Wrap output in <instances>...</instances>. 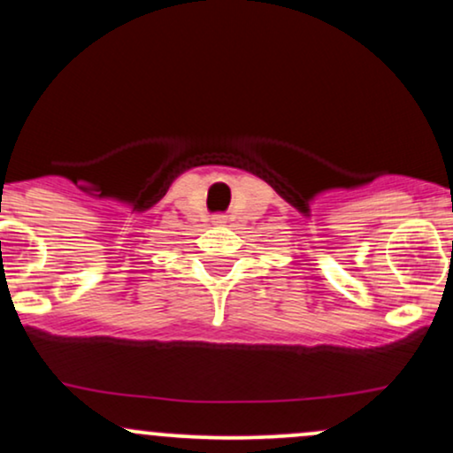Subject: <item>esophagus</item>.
<instances>
[{"mask_svg": "<svg viewBox=\"0 0 453 453\" xmlns=\"http://www.w3.org/2000/svg\"><path fill=\"white\" fill-rule=\"evenodd\" d=\"M215 223L217 226H223V223H226V217H215Z\"/></svg>", "mask_w": 453, "mask_h": 453, "instance_id": "obj_1", "label": "esophagus"}]
</instances>
